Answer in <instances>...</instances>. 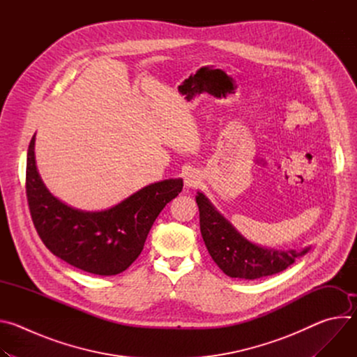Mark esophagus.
Instances as JSON below:
<instances>
[{"label":"esophagus","mask_w":357,"mask_h":357,"mask_svg":"<svg viewBox=\"0 0 357 357\" xmlns=\"http://www.w3.org/2000/svg\"><path fill=\"white\" fill-rule=\"evenodd\" d=\"M199 182H200V178H199V175H197L195 171L186 172V175H185V186H186L188 189L197 186Z\"/></svg>","instance_id":"obj_1"}]
</instances>
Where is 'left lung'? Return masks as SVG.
Wrapping results in <instances>:
<instances>
[{
  "instance_id": "1",
  "label": "left lung",
  "mask_w": 357,
  "mask_h": 357,
  "mask_svg": "<svg viewBox=\"0 0 357 357\" xmlns=\"http://www.w3.org/2000/svg\"><path fill=\"white\" fill-rule=\"evenodd\" d=\"M196 203L203 241L213 261L231 278L257 280L281 273L311 248L282 251L257 245L241 236L202 192H197Z\"/></svg>"
}]
</instances>
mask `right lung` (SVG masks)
<instances>
[{
    "instance_id": "obj_1",
    "label": "right lung",
    "mask_w": 357,
    "mask_h": 357,
    "mask_svg": "<svg viewBox=\"0 0 357 357\" xmlns=\"http://www.w3.org/2000/svg\"><path fill=\"white\" fill-rule=\"evenodd\" d=\"M183 186L165 179L144 186L116 206L84 212L68 206L42 182L35 161V135L26 158V197L43 244L68 264L96 275H116L141 254L155 219Z\"/></svg>"
}]
</instances>
